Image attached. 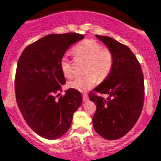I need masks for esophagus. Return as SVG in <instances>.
Returning <instances> with one entry per match:
<instances>
[{
	"label": "esophagus",
	"instance_id": "1",
	"mask_svg": "<svg viewBox=\"0 0 161 161\" xmlns=\"http://www.w3.org/2000/svg\"><path fill=\"white\" fill-rule=\"evenodd\" d=\"M82 100L83 101H86L88 100V95L86 93H83L82 94Z\"/></svg>",
	"mask_w": 161,
	"mask_h": 161
}]
</instances>
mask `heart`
Listing matches in <instances>:
<instances>
[{
    "instance_id": "heart-1",
    "label": "heart",
    "mask_w": 161,
    "mask_h": 161,
    "mask_svg": "<svg viewBox=\"0 0 161 161\" xmlns=\"http://www.w3.org/2000/svg\"><path fill=\"white\" fill-rule=\"evenodd\" d=\"M74 53L76 57L86 60L83 66V72L86 73L72 79L69 82L70 88L87 91L95 86L97 79L103 81L110 75L114 63V53L110 48L102 47L94 39H86L76 45ZM60 68L66 77L73 75V66L67 55L62 57Z\"/></svg>"
}]
</instances>
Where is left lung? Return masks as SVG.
Masks as SVG:
<instances>
[{
    "instance_id": "left-lung-1",
    "label": "left lung",
    "mask_w": 161,
    "mask_h": 161,
    "mask_svg": "<svg viewBox=\"0 0 161 161\" xmlns=\"http://www.w3.org/2000/svg\"><path fill=\"white\" fill-rule=\"evenodd\" d=\"M96 37L111 50L114 63L110 75L88 94L96 105L92 122L97 134L115 140L128 133L141 115L145 100L144 75L137 58L126 45L110 37ZM96 93L108 97L105 99Z\"/></svg>"
}]
</instances>
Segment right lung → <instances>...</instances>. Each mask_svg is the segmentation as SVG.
Returning a JSON list of instances; mask_svg holds the SVG:
<instances>
[{
	"mask_svg": "<svg viewBox=\"0 0 161 161\" xmlns=\"http://www.w3.org/2000/svg\"><path fill=\"white\" fill-rule=\"evenodd\" d=\"M83 38L75 32L47 35L28 45L18 60L16 102L28 125L45 138L55 139L66 133L82 104L78 90L69 88L64 95L60 92L66 82L60 60Z\"/></svg>",
	"mask_w": 161,
	"mask_h": 161,
	"instance_id": "obj_1",
	"label": "right lung"
}]
</instances>
